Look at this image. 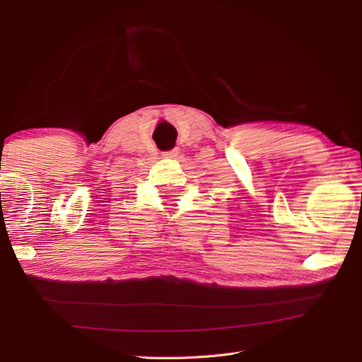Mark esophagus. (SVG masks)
Listing matches in <instances>:
<instances>
[{"label": "esophagus", "mask_w": 362, "mask_h": 362, "mask_svg": "<svg viewBox=\"0 0 362 362\" xmlns=\"http://www.w3.org/2000/svg\"><path fill=\"white\" fill-rule=\"evenodd\" d=\"M178 156H180V149H178V148L166 151V152H164V154H163V157H166V158H177Z\"/></svg>", "instance_id": "obj_1"}]
</instances>
